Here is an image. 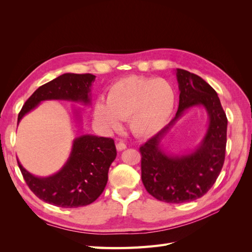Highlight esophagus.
I'll return each instance as SVG.
<instances>
[{"instance_id":"1","label":"esophagus","mask_w":252,"mask_h":252,"mask_svg":"<svg viewBox=\"0 0 252 252\" xmlns=\"http://www.w3.org/2000/svg\"><path fill=\"white\" fill-rule=\"evenodd\" d=\"M116 146H117V149H118L119 151H122V150H124V149H126V148H127L126 144H125V143H123V142H118Z\"/></svg>"}]
</instances>
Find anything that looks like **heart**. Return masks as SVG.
I'll return each mask as SVG.
<instances>
[{"mask_svg": "<svg viewBox=\"0 0 252 252\" xmlns=\"http://www.w3.org/2000/svg\"><path fill=\"white\" fill-rule=\"evenodd\" d=\"M175 100V91L166 80L129 75L111 84L106 101L98 98L94 118L108 130H117L121 120L128 119L135 135L150 136L169 121Z\"/></svg>", "mask_w": 252, "mask_h": 252, "instance_id": "b5f03b06", "label": "heart"}]
</instances>
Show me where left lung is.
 Returning <instances> with one entry per match:
<instances>
[{
  "instance_id": "obj_1",
  "label": "left lung",
  "mask_w": 252,
  "mask_h": 252,
  "mask_svg": "<svg viewBox=\"0 0 252 252\" xmlns=\"http://www.w3.org/2000/svg\"><path fill=\"white\" fill-rule=\"evenodd\" d=\"M180 89L178 112L161 131L140 147L142 182L157 200L180 204L202 197L215 184L225 161L227 118L216 90L201 77L177 69ZM193 105H203L210 117L208 132L191 154L169 156L160 141L181 114Z\"/></svg>"
}]
</instances>
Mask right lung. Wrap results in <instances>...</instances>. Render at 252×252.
I'll use <instances>...</instances> for the list:
<instances>
[{"instance_id":"right-lung-1","label":"right lung","mask_w":252,"mask_h":252,"mask_svg":"<svg viewBox=\"0 0 252 252\" xmlns=\"http://www.w3.org/2000/svg\"><path fill=\"white\" fill-rule=\"evenodd\" d=\"M95 75L64 73L40 86L23 106L18 123L42 101L65 100L90 103V87ZM117 157L110 138L83 134L74 139L69 158L62 169L47 178H37L18 165L26 184L40 200L63 208H77L94 202L104 191L108 170Z\"/></svg>"}]
</instances>
